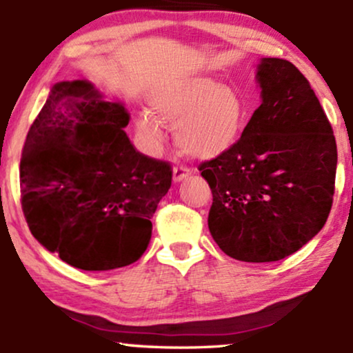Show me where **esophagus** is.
Masks as SVG:
<instances>
[{"instance_id":"obj_1","label":"esophagus","mask_w":353,"mask_h":353,"mask_svg":"<svg viewBox=\"0 0 353 353\" xmlns=\"http://www.w3.org/2000/svg\"><path fill=\"white\" fill-rule=\"evenodd\" d=\"M192 174V169L188 168V165H176L172 169V179L174 182H181L184 177H188Z\"/></svg>"}]
</instances>
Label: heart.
<instances>
[{"mask_svg":"<svg viewBox=\"0 0 353 353\" xmlns=\"http://www.w3.org/2000/svg\"><path fill=\"white\" fill-rule=\"evenodd\" d=\"M245 101L236 88L210 78H188L169 84L151 99V112L136 117V132L149 152L163 141V124L177 125L181 151L196 159H212L234 148L244 132Z\"/></svg>","mask_w":353,"mask_h":353,"instance_id":"obj_1","label":"heart"}]
</instances>
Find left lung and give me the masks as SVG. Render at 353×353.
Masks as SVG:
<instances>
[{
  "label": "left lung",
  "mask_w": 353,
  "mask_h": 353,
  "mask_svg": "<svg viewBox=\"0 0 353 353\" xmlns=\"http://www.w3.org/2000/svg\"><path fill=\"white\" fill-rule=\"evenodd\" d=\"M262 104L239 143L204 161L212 190L209 230L229 257L274 262L297 252L329 217L337 144L305 76L292 63L257 66Z\"/></svg>",
  "instance_id": "8db88e82"
}]
</instances>
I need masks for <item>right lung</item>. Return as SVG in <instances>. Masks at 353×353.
I'll list each match as a JSON object with an SVG mask.
<instances>
[{"label":"right lung","instance_id":"obj_1","mask_svg":"<svg viewBox=\"0 0 353 353\" xmlns=\"http://www.w3.org/2000/svg\"><path fill=\"white\" fill-rule=\"evenodd\" d=\"M129 112L88 81L54 84L28 131L19 163L21 208L31 234L83 270L136 262L151 241L172 168L139 152Z\"/></svg>","mask_w":353,"mask_h":353}]
</instances>
